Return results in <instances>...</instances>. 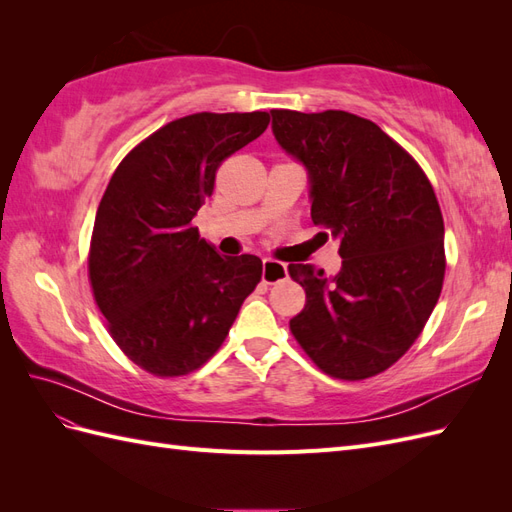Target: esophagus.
Returning a JSON list of instances; mask_svg holds the SVG:
<instances>
[{"label":"esophagus","instance_id":"obj_1","mask_svg":"<svg viewBox=\"0 0 512 512\" xmlns=\"http://www.w3.org/2000/svg\"><path fill=\"white\" fill-rule=\"evenodd\" d=\"M288 277V269L284 262L273 260V258H265L262 260V282L265 284H277Z\"/></svg>","mask_w":512,"mask_h":512}]
</instances>
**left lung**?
<instances>
[{
    "instance_id": "1",
    "label": "left lung",
    "mask_w": 512,
    "mask_h": 512,
    "mask_svg": "<svg viewBox=\"0 0 512 512\" xmlns=\"http://www.w3.org/2000/svg\"><path fill=\"white\" fill-rule=\"evenodd\" d=\"M273 134L312 181V222L339 239L333 280L288 265L305 290L290 331L324 374H382L423 333L444 271V220L425 170L374 121L275 108Z\"/></svg>"
}]
</instances>
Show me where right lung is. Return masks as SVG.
<instances>
[{
    "mask_svg": "<svg viewBox=\"0 0 512 512\" xmlns=\"http://www.w3.org/2000/svg\"><path fill=\"white\" fill-rule=\"evenodd\" d=\"M269 121L267 111L175 119L138 143L106 185L89 243V284L115 344L153 376L177 378L205 365L260 282L258 256H220L192 220L222 162Z\"/></svg>",
    "mask_w": 512,
    "mask_h": 512,
    "instance_id": "add662e5",
    "label": "right lung"
}]
</instances>
